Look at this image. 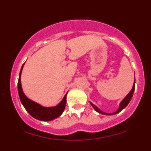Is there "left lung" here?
I'll use <instances>...</instances> for the list:
<instances>
[{"instance_id": "obj_1", "label": "left lung", "mask_w": 151, "mask_h": 151, "mask_svg": "<svg viewBox=\"0 0 151 151\" xmlns=\"http://www.w3.org/2000/svg\"><path fill=\"white\" fill-rule=\"evenodd\" d=\"M134 89H135V82H134V84H133V88H132V89H131V91H130V92L129 93V94H128L127 96H126V97L124 99V100H123V101L121 102L119 109H118V110L116 112H114V113H111V114L105 113V112H103V111H102L100 110V109H99L97 106H95L94 104H93L92 103H91V102H90V103H91V105L92 106L93 108L95 110H96V111L98 112V113H99V114H104V115H114V114H116L118 113H119V112L121 111H122L123 109H124V108H126V107L127 106V105L129 104V103L130 102V101H131V98H132L133 92H134Z\"/></svg>"}]
</instances>
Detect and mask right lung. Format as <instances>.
<instances>
[{
  "label": "right lung",
  "mask_w": 151,
  "mask_h": 151,
  "mask_svg": "<svg viewBox=\"0 0 151 151\" xmlns=\"http://www.w3.org/2000/svg\"><path fill=\"white\" fill-rule=\"evenodd\" d=\"M23 66L24 64L22 66V68L20 72V74H19L18 89L20 101H21L23 106L25 107L26 111H27L32 117L40 121H51L60 116L62 114V112L64 111V110H65L66 102H67V100H66L67 93H66L65 96H64L62 101L60 102L58 106L54 107L42 106L38 104L36 102L29 99L24 94L23 91H22L21 81H20V77H21V72L22 68H23Z\"/></svg>",
  "instance_id": "add662e5"
}]
</instances>
